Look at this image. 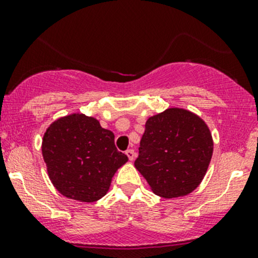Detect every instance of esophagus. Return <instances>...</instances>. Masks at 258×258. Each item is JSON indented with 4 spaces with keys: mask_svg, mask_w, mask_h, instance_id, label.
<instances>
[{
    "mask_svg": "<svg viewBox=\"0 0 258 258\" xmlns=\"http://www.w3.org/2000/svg\"><path fill=\"white\" fill-rule=\"evenodd\" d=\"M126 155H127V157H128L130 161H134L135 160V156H136V153H135L134 150H131V148H130V150L126 151Z\"/></svg>",
    "mask_w": 258,
    "mask_h": 258,
    "instance_id": "obj_1",
    "label": "esophagus"
}]
</instances>
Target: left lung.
Instances as JSON below:
<instances>
[{"mask_svg":"<svg viewBox=\"0 0 258 258\" xmlns=\"http://www.w3.org/2000/svg\"><path fill=\"white\" fill-rule=\"evenodd\" d=\"M212 151L210 130L199 116L168 108L146 122L135 166L156 195L172 199L201 183Z\"/></svg>","mask_w":258,"mask_h":258,"instance_id":"obj_1","label":"left lung"}]
</instances>
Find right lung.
<instances>
[{"label":"right lung","mask_w":258,"mask_h":258,"mask_svg":"<svg viewBox=\"0 0 258 258\" xmlns=\"http://www.w3.org/2000/svg\"><path fill=\"white\" fill-rule=\"evenodd\" d=\"M42 155L53 186L63 196L95 202L106 195L114 172L128 157L114 146V135L93 117L74 113L46 131Z\"/></svg>","instance_id":"right-lung-1"}]
</instances>
